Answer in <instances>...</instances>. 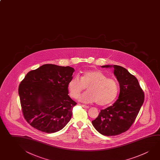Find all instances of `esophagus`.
<instances>
[{
    "mask_svg": "<svg viewBox=\"0 0 160 160\" xmlns=\"http://www.w3.org/2000/svg\"><path fill=\"white\" fill-rule=\"evenodd\" d=\"M81 106L83 108H87V109H88V108H89V106H86V105H84V104H81Z\"/></svg>",
    "mask_w": 160,
    "mask_h": 160,
    "instance_id": "esophagus-1",
    "label": "esophagus"
}]
</instances>
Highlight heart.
I'll return each instance as SVG.
<instances>
[{"label":"heart","mask_w":160,"mask_h":160,"mask_svg":"<svg viewBox=\"0 0 160 160\" xmlns=\"http://www.w3.org/2000/svg\"><path fill=\"white\" fill-rule=\"evenodd\" d=\"M88 92L80 96V100L84 103H97L101 106L113 103L118 97L119 85L118 81L108 78L100 70L85 71L80 78L74 76L68 83V89L72 98H78L86 89Z\"/></svg>","instance_id":"1"}]
</instances>
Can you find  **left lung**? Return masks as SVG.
<instances>
[{
	"instance_id": "obj_1",
	"label": "left lung",
	"mask_w": 160,
	"mask_h": 160,
	"mask_svg": "<svg viewBox=\"0 0 160 160\" xmlns=\"http://www.w3.org/2000/svg\"><path fill=\"white\" fill-rule=\"evenodd\" d=\"M114 68L120 84V94L112 106L102 109L92 125L101 134L115 136L126 132L134 123L144 101V94L137 79L126 68L118 65L102 68Z\"/></svg>"
}]
</instances>
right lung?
<instances>
[{"label":"right lung","mask_w":160,"mask_h":160,"mask_svg":"<svg viewBox=\"0 0 160 160\" xmlns=\"http://www.w3.org/2000/svg\"><path fill=\"white\" fill-rule=\"evenodd\" d=\"M74 68L46 64L27 73L18 88L23 117L34 128L47 133L63 129L76 102L68 95Z\"/></svg>","instance_id":"obj_1"}]
</instances>
